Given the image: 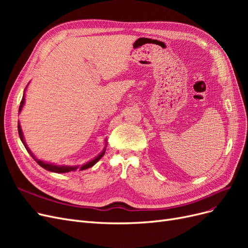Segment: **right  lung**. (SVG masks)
Instances as JSON below:
<instances>
[{
	"label": "right lung",
	"instance_id": "add662e5",
	"mask_svg": "<svg viewBox=\"0 0 248 248\" xmlns=\"http://www.w3.org/2000/svg\"><path fill=\"white\" fill-rule=\"evenodd\" d=\"M28 87V86H27ZM24 104H25V93H24V96H22V99H21V101H20V106H19V112L21 111V109H22V107H24ZM17 128H18V134H19V138H20V140L22 141V144H24V146H25V148L27 149V151L29 152V154L31 155L32 157H33V159L39 164V166L41 167V168H43V169H46V170H49V171H54V172H59V174H63V172H68V171H73V170H78V169H79V170H87V169H89V168H92L94 164L98 161L101 157L104 155V153H106V148H107V146L104 147V149L102 150V152L97 156V157H95L94 159H92V160H90L89 162H87V163H85V164H82V166H80V167H78V166H76V167H68V166H57V164H55V163H48V162H44V161H42V160H40V159H38V158H36L35 157V155L31 152V150L29 149V147L27 146V144H26V141H25V138H24V134H22V130H21V128H20V124H19V121H18V124H17Z\"/></svg>",
	"mask_w": 248,
	"mask_h": 248
}]
</instances>
